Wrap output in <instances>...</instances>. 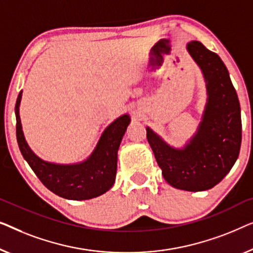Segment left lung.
I'll list each match as a JSON object with an SVG mask.
<instances>
[{"label": "left lung", "instance_id": "1", "mask_svg": "<svg viewBox=\"0 0 253 253\" xmlns=\"http://www.w3.org/2000/svg\"><path fill=\"white\" fill-rule=\"evenodd\" d=\"M187 49L203 71L209 95L197 134L181 150L167 145L149 127L147 138L170 186L203 191L218 184L236 162L242 141L241 108L221 58L198 41L189 42Z\"/></svg>", "mask_w": 253, "mask_h": 253}]
</instances>
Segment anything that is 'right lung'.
<instances>
[{"mask_svg": "<svg viewBox=\"0 0 253 253\" xmlns=\"http://www.w3.org/2000/svg\"><path fill=\"white\" fill-rule=\"evenodd\" d=\"M21 91L16 102L17 142L23 157L42 183L58 196L84 201L104 194L113 186L117 173V157L122 138L129 124V116L119 117L102 134L97 147L87 161L74 165H57L35 156L25 141L21 130L19 104Z\"/></svg>", "mask_w": 253, "mask_h": 253, "instance_id": "add662e5", "label": "right lung"}]
</instances>
